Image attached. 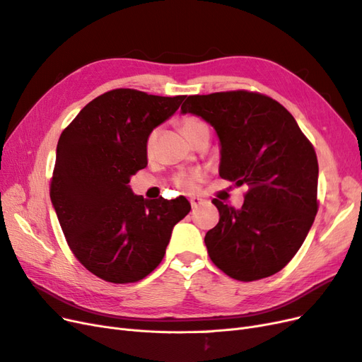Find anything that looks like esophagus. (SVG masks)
Wrapping results in <instances>:
<instances>
[{"label": "esophagus", "mask_w": 362, "mask_h": 362, "mask_svg": "<svg viewBox=\"0 0 362 362\" xmlns=\"http://www.w3.org/2000/svg\"><path fill=\"white\" fill-rule=\"evenodd\" d=\"M202 204H204V201L201 198H192L190 199V205H192L193 210H194V208H198L199 205H202Z\"/></svg>", "instance_id": "1"}]
</instances>
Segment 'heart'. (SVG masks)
<instances>
[{"label": "heart", "instance_id": "heart-1", "mask_svg": "<svg viewBox=\"0 0 362 362\" xmlns=\"http://www.w3.org/2000/svg\"><path fill=\"white\" fill-rule=\"evenodd\" d=\"M180 128L182 131V134L187 137L189 140L193 139V136L198 133V131L204 129V128H208L206 124L204 122V120L198 116H184L181 120H180ZM156 140H157V131H151L148 139H146V154L151 156L152 151H154V146H156ZM204 180V173L199 172V170H194V172H187V173H180L177 175V177L173 178V182L178 185L180 189H184V190H194L198 189L199 182Z\"/></svg>", "mask_w": 362, "mask_h": 362}]
</instances>
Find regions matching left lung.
<instances>
[{
  "label": "left lung",
  "instance_id": "obj_1",
  "mask_svg": "<svg viewBox=\"0 0 362 362\" xmlns=\"http://www.w3.org/2000/svg\"><path fill=\"white\" fill-rule=\"evenodd\" d=\"M181 110L216 128L218 175L247 185L240 210L213 199L221 218L205 234L208 255L237 281L275 275L299 250L319 210L311 141L286 107L258 92L192 95Z\"/></svg>",
  "mask_w": 362,
  "mask_h": 362
}]
</instances>
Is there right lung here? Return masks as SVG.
<instances>
[{
    "label": "right lung",
    "mask_w": 362,
    "mask_h": 362,
    "mask_svg": "<svg viewBox=\"0 0 362 362\" xmlns=\"http://www.w3.org/2000/svg\"><path fill=\"white\" fill-rule=\"evenodd\" d=\"M180 96L115 89L95 98L63 129L49 196L68 246L95 276L137 282L161 262L185 198L144 199L131 175L148 166L146 139L178 110Z\"/></svg>",
    "instance_id": "add662e5"
}]
</instances>
